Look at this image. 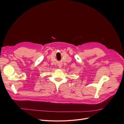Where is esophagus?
I'll use <instances>...</instances> for the list:
<instances>
[{
	"label": "esophagus",
	"instance_id": "obj_1",
	"mask_svg": "<svg viewBox=\"0 0 124 124\" xmlns=\"http://www.w3.org/2000/svg\"><path fill=\"white\" fill-rule=\"evenodd\" d=\"M62 64H59L58 65V67L59 68H62Z\"/></svg>",
	"mask_w": 124,
	"mask_h": 124
}]
</instances>
